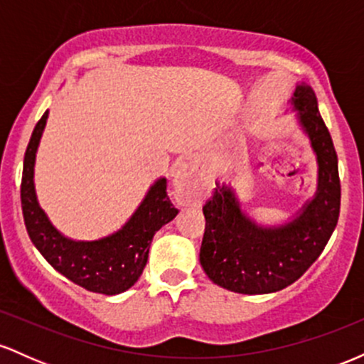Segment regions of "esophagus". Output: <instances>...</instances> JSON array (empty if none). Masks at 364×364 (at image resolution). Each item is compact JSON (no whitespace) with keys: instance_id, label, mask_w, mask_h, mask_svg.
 Listing matches in <instances>:
<instances>
[{"instance_id":"34e87169","label":"esophagus","mask_w":364,"mask_h":364,"mask_svg":"<svg viewBox=\"0 0 364 364\" xmlns=\"http://www.w3.org/2000/svg\"><path fill=\"white\" fill-rule=\"evenodd\" d=\"M203 178L200 164L195 157L181 162L174 173V190H176V198L179 203L188 205L196 200L202 198L203 195Z\"/></svg>"}]
</instances>
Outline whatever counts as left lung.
Returning <instances> with one entry per match:
<instances>
[{
	"mask_svg": "<svg viewBox=\"0 0 364 364\" xmlns=\"http://www.w3.org/2000/svg\"><path fill=\"white\" fill-rule=\"evenodd\" d=\"M291 106L318 162L315 196L289 223L260 225L241 210L231 186L219 181L203 207L200 263L212 282L240 294H269L298 281L328 243L341 210L337 154L310 85H296Z\"/></svg>",
	"mask_w": 364,
	"mask_h": 364,
	"instance_id": "left-lung-1",
	"label": "left lung"
}]
</instances>
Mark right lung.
Instances as JSON below:
<instances>
[{
  "mask_svg": "<svg viewBox=\"0 0 364 364\" xmlns=\"http://www.w3.org/2000/svg\"><path fill=\"white\" fill-rule=\"evenodd\" d=\"M46 111L32 132L25 150L22 188V212L32 243L58 272L99 294L114 296L133 286L147 265L152 237L164 224L178 215L168 196V181L159 178L121 229L95 241H77L61 235L37 202L34 185L36 154L46 128Z\"/></svg>",
  "mask_w": 364,
  "mask_h": 364,
  "instance_id": "add662e5",
  "label": "right lung"
}]
</instances>
